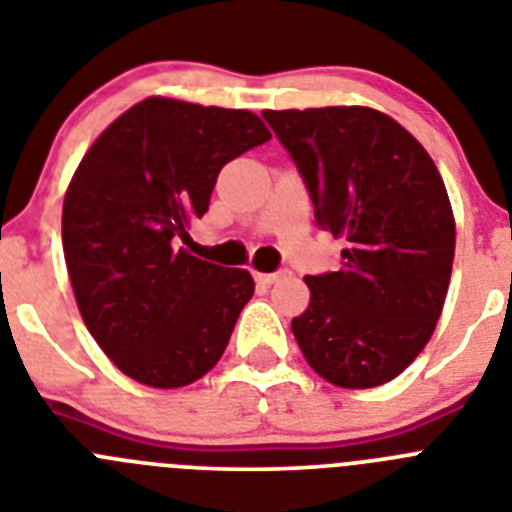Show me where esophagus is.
<instances>
[{
	"mask_svg": "<svg viewBox=\"0 0 512 512\" xmlns=\"http://www.w3.org/2000/svg\"><path fill=\"white\" fill-rule=\"evenodd\" d=\"M253 277H256V282L259 284H274V282H279L282 277H287V271H274V274H261V271H256Z\"/></svg>",
	"mask_w": 512,
	"mask_h": 512,
	"instance_id": "34e87169",
	"label": "esophagus"
}]
</instances>
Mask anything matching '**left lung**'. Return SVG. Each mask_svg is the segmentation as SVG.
Wrapping results in <instances>:
<instances>
[{
	"label": "left lung",
	"instance_id": "1",
	"mask_svg": "<svg viewBox=\"0 0 512 512\" xmlns=\"http://www.w3.org/2000/svg\"><path fill=\"white\" fill-rule=\"evenodd\" d=\"M305 179L315 217L343 238L341 269L305 277L292 320L315 374L346 390L387 384L431 341L449 292L456 223L433 158L374 107L264 110Z\"/></svg>",
	"mask_w": 512,
	"mask_h": 512
}]
</instances>
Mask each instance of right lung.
Wrapping results in <instances>:
<instances>
[{
    "mask_svg": "<svg viewBox=\"0 0 512 512\" xmlns=\"http://www.w3.org/2000/svg\"><path fill=\"white\" fill-rule=\"evenodd\" d=\"M271 138L259 115L146 97L99 133L63 197V256L84 325L125 377L176 390L220 361L253 295L246 269L192 256L228 161Z\"/></svg>",
    "mask_w": 512,
    "mask_h": 512,
    "instance_id": "1",
    "label": "right lung"
}]
</instances>
